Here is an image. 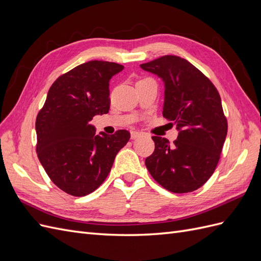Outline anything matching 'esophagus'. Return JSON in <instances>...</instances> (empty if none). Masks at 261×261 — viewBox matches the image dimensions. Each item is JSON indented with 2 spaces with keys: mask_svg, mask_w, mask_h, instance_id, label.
I'll list each match as a JSON object with an SVG mask.
<instances>
[{
  "mask_svg": "<svg viewBox=\"0 0 261 261\" xmlns=\"http://www.w3.org/2000/svg\"><path fill=\"white\" fill-rule=\"evenodd\" d=\"M139 136H140V133H139V132H137V130H133V132L130 133V137H132V139H137Z\"/></svg>",
  "mask_w": 261,
  "mask_h": 261,
  "instance_id": "34e87169",
  "label": "esophagus"
}]
</instances>
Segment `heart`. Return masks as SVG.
Segmentation results:
<instances>
[{"label":"heart","instance_id":"1","mask_svg":"<svg viewBox=\"0 0 261 261\" xmlns=\"http://www.w3.org/2000/svg\"><path fill=\"white\" fill-rule=\"evenodd\" d=\"M145 80H146V78H145ZM141 81H144V80H139L138 82H141ZM138 82H137V83H138Z\"/></svg>","mask_w":261,"mask_h":261}]
</instances>
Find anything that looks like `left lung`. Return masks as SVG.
I'll use <instances>...</instances> for the list:
<instances>
[{
    "instance_id": "8db88e82",
    "label": "left lung",
    "mask_w": 261,
    "mask_h": 261,
    "mask_svg": "<svg viewBox=\"0 0 261 261\" xmlns=\"http://www.w3.org/2000/svg\"><path fill=\"white\" fill-rule=\"evenodd\" d=\"M140 67L163 80L162 113L179 130L173 145L152 136L154 151L146 158V167L172 193L196 191L215 172L226 137L227 121L220 94L206 75L176 55H164Z\"/></svg>"
}]
</instances>
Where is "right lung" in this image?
Listing matches in <instances>:
<instances>
[{
    "label": "right lung",
    "mask_w": 261,
    "mask_h": 261,
    "mask_svg": "<svg viewBox=\"0 0 261 261\" xmlns=\"http://www.w3.org/2000/svg\"><path fill=\"white\" fill-rule=\"evenodd\" d=\"M123 68L106 61L74 67L52 84L37 115L38 158L50 179L68 195L82 197L96 191L129 140L128 130L96 135L90 124L94 115L109 112V81Z\"/></svg>",
    "instance_id": "obj_1"
}]
</instances>
